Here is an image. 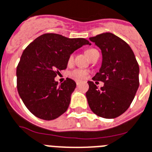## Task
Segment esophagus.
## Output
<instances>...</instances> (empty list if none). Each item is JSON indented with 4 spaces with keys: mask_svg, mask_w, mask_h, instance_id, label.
I'll list each match as a JSON object with an SVG mask.
<instances>
[{
    "mask_svg": "<svg viewBox=\"0 0 152 152\" xmlns=\"http://www.w3.org/2000/svg\"><path fill=\"white\" fill-rule=\"evenodd\" d=\"M76 85H77V86H79V85H80V81H76Z\"/></svg>",
    "mask_w": 152,
    "mask_h": 152,
    "instance_id": "1",
    "label": "esophagus"
}]
</instances>
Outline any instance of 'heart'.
<instances>
[{"instance_id":"b5f03b06","label":"heart","mask_w":152,"mask_h":152,"mask_svg":"<svg viewBox=\"0 0 152 152\" xmlns=\"http://www.w3.org/2000/svg\"><path fill=\"white\" fill-rule=\"evenodd\" d=\"M97 51V50L95 49H87L85 53H86V55L89 57V58H91L92 56L94 53ZM74 59V56L73 55H70L69 57V58H68V64L70 65V64L72 63V61H73ZM88 71L85 69H73L72 71H70L69 75L70 77H72V78L75 79L76 80H85V79L87 78V76H88Z\"/></svg>"}]
</instances>
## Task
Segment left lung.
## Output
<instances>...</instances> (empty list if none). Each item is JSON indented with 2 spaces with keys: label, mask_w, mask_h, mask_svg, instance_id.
I'll list each match as a JSON object with an SVG mask.
<instances>
[{
  "label": "left lung",
  "mask_w": 152,
  "mask_h": 152,
  "mask_svg": "<svg viewBox=\"0 0 152 152\" xmlns=\"http://www.w3.org/2000/svg\"><path fill=\"white\" fill-rule=\"evenodd\" d=\"M102 53V65L94 80L104 83L101 88L88 81L86 93L91 111L105 119H114L127 110L139 87V65L130 47L111 33L90 38ZM97 84V83H96Z\"/></svg>",
  "instance_id": "obj_1"
}]
</instances>
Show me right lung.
I'll list each match as a JSON object with an SVG mask.
<instances>
[{"label":"right lung","instance_id":"add662e5","mask_svg":"<svg viewBox=\"0 0 152 152\" xmlns=\"http://www.w3.org/2000/svg\"><path fill=\"white\" fill-rule=\"evenodd\" d=\"M88 44L83 38L45 33L26 48L16 69L17 90L32 114L53 120L67 111L76 83L67 78L58 84L55 77L66 69L69 55Z\"/></svg>","mask_w":152,"mask_h":152}]
</instances>
